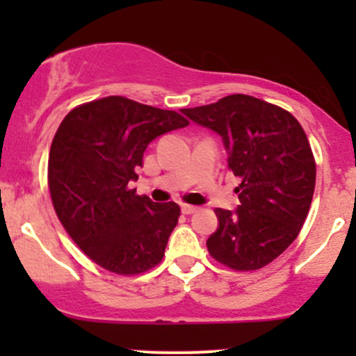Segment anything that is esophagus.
Returning a JSON list of instances; mask_svg holds the SVG:
<instances>
[{
	"instance_id": "1",
	"label": "esophagus",
	"mask_w": 356,
	"mask_h": 356,
	"mask_svg": "<svg viewBox=\"0 0 356 356\" xmlns=\"http://www.w3.org/2000/svg\"><path fill=\"white\" fill-rule=\"evenodd\" d=\"M197 209H199L197 206H191V204H182V206H181L182 214H194V212Z\"/></svg>"
}]
</instances>
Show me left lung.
Listing matches in <instances>:
<instances>
[{
	"label": "left lung",
	"mask_w": 356,
	"mask_h": 356,
	"mask_svg": "<svg viewBox=\"0 0 356 356\" xmlns=\"http://www.w3.org/2000/svg\"><path fill=\"white\" fill-rule=\"evenodd\" d=\"M181 112L222 137L227 167L241 179V206L214 211L219 227L207 251L234 271L264 268L298 238L312 206L316 162L303 127L288 110L243 93Z\"/></svg>",
	"instance_id": "8db88e82"
}]
</instances>
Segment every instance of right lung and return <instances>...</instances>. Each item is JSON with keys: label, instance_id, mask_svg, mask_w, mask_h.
I'll use <instances>...</instances> for the list:
<instances>
[{"label": "right lung", "instance_id": "1", "mask_svg": "<svg viewBox=\"0 0 356 356\" xmlns=\"http://www.w3.org/2000/svg\"><path fill=\"white\" fill-rule=\"evenodd\" d=\"M189 125L174 110L105 97L67 113L48 157V187L65 231L93 263L134 276L164 257L181 207L130 189L147 145Z\"/></svg>", "mask_w": 356, "mask_h": 356}]
</instances>
